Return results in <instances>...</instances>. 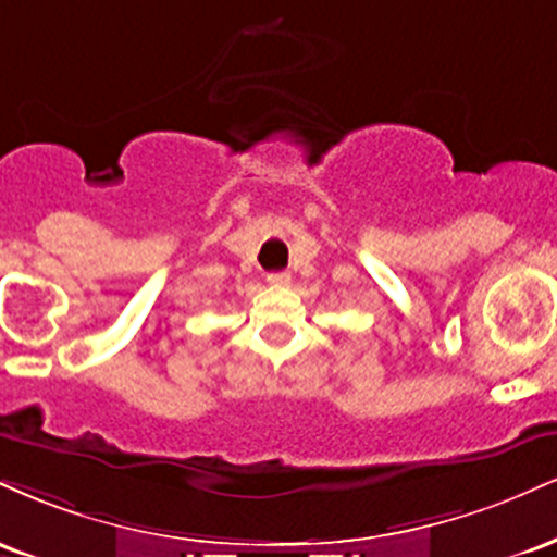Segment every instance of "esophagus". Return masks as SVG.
<instances>
[{"mask_svg": "<svg viewBox=\"0 0 557 557\" xmlns=\"http://www.w3.org/2000/svg\"><path fill=\"white\" fill-rule=\"evenodd\" d=\"M267 283H270V285H287V283H290V272H270V274H267Z\"/></svg>", "mask_w": 557, "mask_h": 557, "instance_id": "1", "label": "esophagus"}]
</instances>
